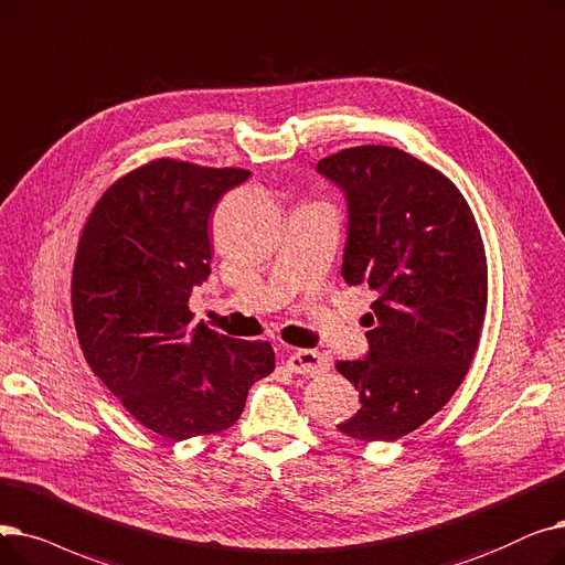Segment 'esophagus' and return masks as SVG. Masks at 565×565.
<instances>
[{"label":"esophagus","instance_id":"esophagus-1","mask_svg":"<svg viewBox=\"0 0 565 565\" xmlns=\"http://www.w3.org/2000/svg\"><path fill=\"white\" fill-rule=\"evenodd\" d=\"M287 367L297 374H306V377H315V374L327 372L331 361L327 354L315 352V349H297L287 356Z\"/></svg>","mask_w":565,"mask_h":565}]
</instances>
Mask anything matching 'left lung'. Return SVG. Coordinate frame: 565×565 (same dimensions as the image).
Segmentation results:
<instances>
[{
    "label": "left lung",
    "mask_w": 565,
    "mask_h": 565,
    "mask_svg": "<svg viewBox=\"0 0 565 565\" xmlns=\"http://www.w3.org/2000/svg\"><path fill=\"white\" fill-rule=\"evenodd\" d=\"M317 172L347 200L342 278L377 294L367 354L335 367L361 409L338 429L395 441L433 418L462 384L488 308V262L473 213L439 170L395 147H354Z\"/></svg>",
    "instance_id": "8db88e82"
}]
</instances>
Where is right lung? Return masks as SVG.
Returning <instances> with one entry per match:
<instances>
[{"label": "right lung", "instance_id": "right-lung-1", "mask_svg": "<svg viewBox=\"0 0 565 565\" xmlns=\"http://www.w3.org/2000/svg\"><path fill=\"white\" fill-rule=\"evenodd\" d=\"M248 170L160 158L107 188L79 236L71 303L96 377L151 433H223L276 367L268 342L193 327V287L211 274L209 218Z\"/></svg>", "mask_w": 565, "mask_h": 565}]
</instances>
